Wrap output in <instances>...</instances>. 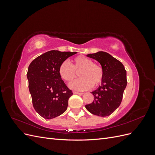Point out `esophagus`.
I'll return each instance as SVG.
<instances>
[{"instance_id":"34e87169","label":"esophagus","mask_w":155,"mask_h":155,"mask_svg":"<svg viewBox=\"0 0 155 155\" xmlns=\"http://www.w3.org/2000/svg\"><path fill=\"white\" fill-rule=\"evenodd\" d=\"M73 93L74 94H79V95L83 94V92H76V91H73Z\"/></svg>"}]
</instances>
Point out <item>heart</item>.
<instances>
[{
	"label": "heart",
	"mask_w": 155,
	"mask_h": 155,
	"mask_svg": "<svg viewBox=\"0 0 155 155\" xmlns=\"http://www.w3.org/2000/svg\"><path fill=\"white\" fill-rule=\"evenodd\" d=\"M81 78L69 84V87L76 91H86L92 86H99L104 78V68L100 64L93 63L92 60L84 55H78L72 60V64L64 61L60 64L58 72L62 79L70 82L76 77L79 72Z\"/></svg>",
	"instance_id": "obj_1"
}]
</instances>
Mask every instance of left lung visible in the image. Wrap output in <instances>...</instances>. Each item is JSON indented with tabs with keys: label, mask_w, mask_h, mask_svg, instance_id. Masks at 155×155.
I'll list each match as a JSON object with an SVG mask.
<instances>
[{
	"label": "left lung",
	"mask_w": 155,
	"mask_h": 155,
	"mask_svg": "<svg viewBox=\"0 0 155 155\" xmlns=\"http://www.w3.org/2000/svg\"><path fill=\"white\" fill-rule=\"evenodd\" d=\"M94 59L104 68V78L101 85L91 93L94 100L85 105L91 113L99 116H107L121 104L127 86V72L123 64L105 51L87 55Z\"/></svg>",
	"instance_id": "left-lung-1"
}]
</instances>
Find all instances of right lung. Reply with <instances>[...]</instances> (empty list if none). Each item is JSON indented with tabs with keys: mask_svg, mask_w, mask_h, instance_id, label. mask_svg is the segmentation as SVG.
Segmentation results:
<instances>
[{
	"mask_svg": "<svg viewBox=\"0 0 155 155\" xmlns=\"http://www.w3.org/2000/svg\"><path fill=\"white\" fill-rule=\"evenodd\" d=\"M76 51H48L30 63L27 72L34 109L45 119H52L66 111L72 91L61 78L60 64Z\"/></svg>",
	"mask_w": 155,
	"mask_h": 155,
	"instance_id": "add662e5",
	"label": "right lung"
}]
</instances>
